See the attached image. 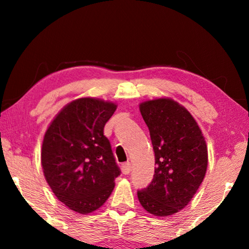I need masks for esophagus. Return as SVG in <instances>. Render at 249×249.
Here are the masks:
<instances>
[{"instance_id":"esophagus-1","label":"esophagus","mask_w":249,"mask_h":249,"mask_svg":"<svg viewBox=\"0 0 249 249\" xmlns=\"http://www.w3.org/2000/svg\"><path fill=\"white\" fill-rule=\"evenodd\" d=\"M122 172H123L124 175H128L130 171H132V165H130V162H125L122 165L121 167Z\"/></svg>"}]
</instances>
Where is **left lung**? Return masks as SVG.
I'll list each match as a JSON object with an SVG mask.
<instances>
[{
    "label": "left lung",
    "mask_w": 249,
    "mask_h": 249,
    "mask_svg": "<svg viewBox=\"0 0 249 249\" xmlns=\"http://www.w3.org/2000/svg\"><path fill=\"white\" fill-rule=\"evenodd\" d=\"M155 151V175L137 191L141 204L156 216L172 215L188 205L204 179L208 148L190 112L169 98L140 104Z\"/></svg>",
    "instance_id": "left-lung-1"
}]
</instances>
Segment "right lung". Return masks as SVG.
I'll return each instance as SVG.
<instances>
[{"instance_id":"right-lung-1","label":"right lung","mask_w":249,"mask_h":249,"mask_svg":"<svg viewBox=\"0 0 249 249\" xmlns=\"http://www.w3.org/2000/svg\"><path fill=\"white\" fill-rule=\"evenodd\" d=\"M116 107L100 99L74 100L46 130L41 147L44 176L57 199L74 212L88 214L102 206L121 174L103 133Z\"/></svg>"}]
</instances>
